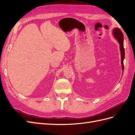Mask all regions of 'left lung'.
<instances>
[{"instance_id":"1","label":"left lung","mask_w":135,"mask_h":135,"mask_svg":"<svg viewBox=\"0 0 135 135\" xmlns=\"http://www.w3.org/2000/svg\"><path fill=\"white\" fill-rule=\"evenodd\" d=\"M113 34L119 44V48L120 51L121 55V64H122V74L123 73L124 70V65H123V60L124 59V49L123 46V34L122 33V31L119 28L115 27L113 30Z\"/></svg>"}]
</instances>
